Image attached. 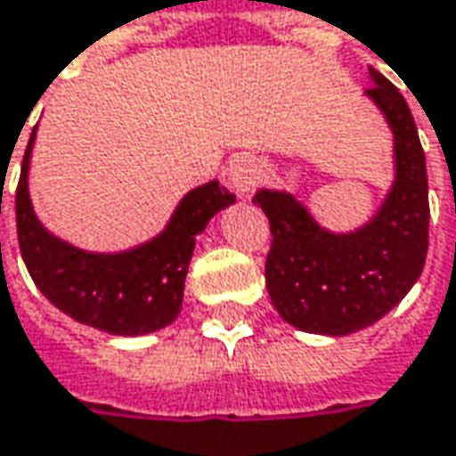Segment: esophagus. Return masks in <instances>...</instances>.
Instances as JSON below:
<instances>
[{"label": "esophagus", "instance_id": "34e87169", "mask_svg": "<svg viewBox=\"0 0 456 456\" xmlns=\"http://www.w3.org/2000/svg\"><path fill=\"white\" fill-rule=\"evenodd\" d=\"M258 180H261V167L251 157H238L228 167V183H231V187L236 190L238 195L251 192Z\"/></svg>", "mask_w": 456, "mask_h": 456}]
</instances>
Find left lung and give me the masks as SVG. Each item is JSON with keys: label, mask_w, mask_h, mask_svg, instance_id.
I'll return each mask as SVG.
<instances>
[{"label": "left lung", "mask_w": 456, "mask_h": 456, "mask_svg": "<svg viewBox=\"0 0 456 456\" xmlns=\"http://www.w3.org/2000/svg\"><path fill=\"white\" fill-rule=\"evenodd\" d=\"M394 134L395 177L376 216L355 231L320 225L291 192L261 187L272 225L266 289L284 322L314 335H350L386 317L424 272L429 248L427 159L406 98L370 68L365 91Z\"/></svg>", "instance_id": "left-lung-1"}]
</instances>
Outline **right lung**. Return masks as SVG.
Instances as JSON below:
<instances>
[{
	"instance_id": "obj_1",
	"label": "right lung",
	"mask_w": 456,
	"mask_h": 456,
	"mask_svg": "<svg viewBox=\"0 0 456 456\" xmlns=\"http://www.w3.org/2000/svg\"><path fill=\"white\" fill-rule=\"evenodd\" d=\"M35 132L22 159L14 208L20 251L37 289L76 322L109 335L136 338L175 322L183 309L195 238L216 213L236 202V195L220 187L218 180H210L190 190L167 220L165 231L150 240L114 254L83 251L50 233L35 216L27 183Z\"/></svg>"
}]
</instances>
